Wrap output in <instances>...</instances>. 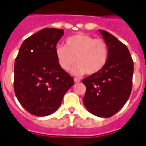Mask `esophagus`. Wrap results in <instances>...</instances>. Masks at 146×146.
Returning a JSON list of instances; mask_svg holds the SVG:
<instances>
[{
    "label": "esophagus",
    "mask_w": 146,
    "mask_h": 146,
    "mask_svg": "<svg viewBox=\"0 0 146 146\" xmlns=\"http://www.w3.org/2000/svg\"><path fill=\"white\" fill-rule=\"evenodd\" d=\"M74 82H80V80L79 79V78H74Z\"/></svg>",
    "instance_id": "34e87169"
}]
</instances>
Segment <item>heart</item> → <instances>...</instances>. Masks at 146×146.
I'll return each instance as SVG.
<instances>
[{
  "mask_svg": "<svg viewBox=\"0 0 146 146\" xmlns=\"http://www.w3.org/2000/svg\"><path fill=\"white\" fill-rule=\"evenodd\" d=\"M54 53L63 70H70L76 62L71 73L78 76L100 72L106 66L109 57L108 46L104 40L83 33L66 38L64 46L57 45Z\"/></svg>",
  "mask_w": 146,
  "mask_h": 146,
  "instance_id": "obj_1",
  "label": "heart"
}]
</instances>
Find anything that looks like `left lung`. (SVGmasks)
<instances>
[{"instance_id": "1", "label": "left lung", "mask_w": 146, "mask_h": 146, "mask_svg": "<svg viewBox=\"0 0 146 146\" xmlns=\"http://www.w3.org/2000/svg\"><path fill=\"white\" fill-rule=\"evenodd\" d=\"M108 46L106 66L82 80L86 87V108L100 117H110L126 104L132 90L133 61L127 47L108 32L99 29Z\"/></svg>"}]
</instances>
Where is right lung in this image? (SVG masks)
<instances>
[{
	"label": "right lung",
	"mask_w": 146,
	"mask_h": 146,
	"mask_svg": "<svg viewBox=\"0 0 146 146\" xmlns=\"http://www.w3.org/2000/svg\"><path fill=\"white\" fill-rule=\"evenodd\" d=\"M64 29L45 28L26 38L14 64V92L33 115L44 117L58 109L74 81L57 63L54 49Z\"/></svg>",
	"instance_id": "1"
}]
</instances>
